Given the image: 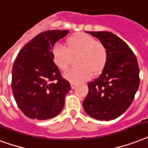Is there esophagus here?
Returning a JSON list of instances; mask_svg holds the SVG:
<instances>
[{
	"instance_id": "34e87169",
	"label": "esophagus",
	"mask_w": 148,
	"mask_h": 148,
	"mask_svg": "<svg viewBox=\"0 0 148 148\" xmlns=\"http://www.w3.org/2000/svg\"><path fill=\"white\" fill-rule=\"evenodd\" d=\"M71 86L72 89H74V88H76L77 84H75V83H73V82H71Z\"/></svg>"
}]
</instances>
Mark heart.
Instances as JSON below:
<instances>
[{
	"mask_svg": "<svg viewBox=\"0 0 148 148\" xmlns=\"http://www.w3.org/2000/svg\"><path fill=\"white\" fill-rule=\"evenodd\" d=\"M78 56L80 67L72 68L64 73V77L73 83L88 81L92 77V72L100 74L106 66L109 53L104 43L86 33L70 37L66 40V48L56 45L52 50L53 62L62 71H66L73 57Z\"/></svg>",
	"mask_w": 148,
	"mask_h": 148,
	"instance_id": "1",
	"label": "heart"
}]
</instances>
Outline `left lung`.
I'll list each match as a JSON object with an SVG mask.
<instances>
[{
    "label": "left lung",
    "mask_w": 148,
    "mask_h": 148,
    "mask_svg": "<svg viewBox=\"0 0 148 148\" xmlns=\"http://www.w3.org/2000/svg\"><path fill=\"white\" fill-rule=\"evenodd\" d=\"M104 43L109 58L101 74L88 82L83 101L87 114L99 120L116 119L127 111L140 84L137 57L125 42L110 32H89Z\"/></svg>",
    "instance_id": "obj_1"
}]
</instances>
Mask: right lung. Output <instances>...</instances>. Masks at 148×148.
<instances>
[{"instance_id":"right-lung-1","label":"right lung","mask_w":148,"mask_h":148,"mask_svg":"<svg viewBox=\"0 0 148 148\" xmlns=\"http://www.w3.org/2000/svg\"><path fill=\"white\" fill-rule=\"evenodd\" d=\"M68 30L42 32L19 51L12 67L11 88L17 105L27 117L46 120L59 114L71 89L54 64L52 50Z\"/></svg>"}]
</instances>
